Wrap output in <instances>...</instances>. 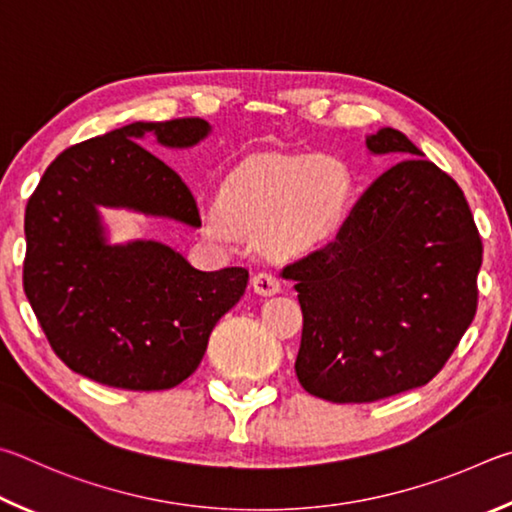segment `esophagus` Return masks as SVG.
I'll use <instances>...</instances> for the list:
<instances>
[{"instance_id":"34e87169","label":"esophagus","mask_w":512,"mask_h":512,"mask_svg":"<svg viewBox=\"0 0 512 512\" xmlns=\"http://www.w3.org/2000/svg\"><path fill=\"white\" fill-rule=\"evenodd\" d=\"M251 288H254L256 294H263V297H272L281 290V279L272 272H258L251 279Z\"/></svg>"}]
</instances>
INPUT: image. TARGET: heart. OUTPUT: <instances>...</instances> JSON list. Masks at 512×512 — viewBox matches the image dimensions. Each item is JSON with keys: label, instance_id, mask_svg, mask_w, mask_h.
<instances>
[{"label": "heart", "instance_id": "b5f03b06", "mask_svg": "<svg viewBox=\"0 0 512 512\" xmlns=\"http://www.w3.org/2000/svg\"><path fill=\"white\" fill-rule=\"evenodd\" d=\"M351 200L353 177L335 157H256L224 179L204 227L213 238L261 231L267 249L292 254L335 238Z\"/></svg>", "mask_w": 512, "mask_h": 512}]
</instances>
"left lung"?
Returning <instances> with one entry per match:
<instances>
[{"label":"left lung","mask_w":512,"mask_h":512,"mask_svg":"<svg viewBox=\"0 0 512 512\" xmlns=\"http://www.w3.org/2000/svg\"><path fill=\"white\" fill-rule=\"evenodd\" d=\"M398 155L366 188L337 238L283 270L303 312L297 378L330 402H373L423 387L477 312L481 238L454 179L393 128L366 137Z\"/></svg>","instance_id":"8db88e82"}]
</instances>
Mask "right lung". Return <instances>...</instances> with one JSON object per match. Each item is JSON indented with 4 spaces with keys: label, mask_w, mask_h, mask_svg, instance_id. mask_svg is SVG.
<instances>
[{
    "label": "right lung",
    "mask_w": 512,
    "mask_h": 512,
    "mask_svg": "<svg viewBox=\"0 0 512 512\" xmlns=\"http://www.w3.org/2000/svg\"><path fill=\"white\" fill-rule=\"evenodd\" d=\"M204 119L134 121L67 148L24 215V292L71 371L128 391L173 389L200 366L211 330L245 294L249 272H202L166 242L112 245L101 209L200 227L188 186L139 139L193 148Z\"/></svg>",
    "instance_id": "obj_1"
}]
</instances>
